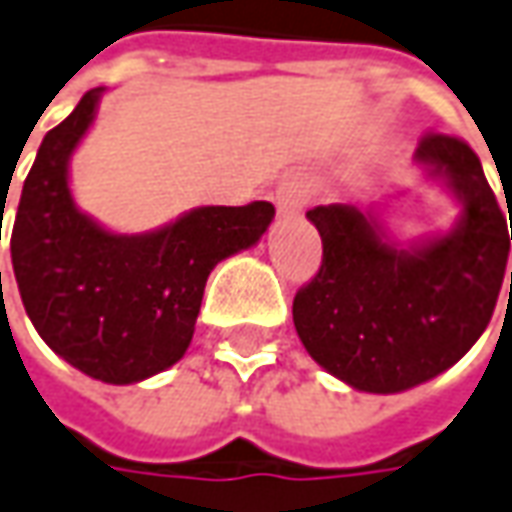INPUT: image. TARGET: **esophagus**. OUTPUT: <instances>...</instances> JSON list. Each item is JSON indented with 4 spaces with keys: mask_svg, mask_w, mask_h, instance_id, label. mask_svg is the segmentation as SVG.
<instances>
[{
    "mask_svg": "<svg viewBox=\"0 0 512 512\" xmlns=\"http://www.w3.org/2000/svg\"><path fill=\"white\" fill-rule=\"evenodd\" d=\"M308 196H311L308 184L302 182L300 176H288L277 187L274 201H277V210L283 212V215H300L305 210V204H308Z\"/></svg>",
    "mask_w": 512,
    "mask_h": 512,
    "instance_id": "esophagus-1",
    "label": "esophagus"
}]
</instances>
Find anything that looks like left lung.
<instances>
[{"label":"left lung","instance_id":"left-lung-1","mask_svg":"<svg viewBox=\"0 0 512 512\" xmlns=\"http://www.w3.org/2000/svg\"><path fill=\"white\" fill-rule=\"evenodd\" d=\"M415 162L462 207L448 232L398 243L387 204L308 210L322 266L294 297V328L316 364L358 392L392 395L446 373L485 333L502 291L512 221L507 232L479 156L426 134Z\"/></svg>","mask_w":512,"mask_h":512}]
</instances>
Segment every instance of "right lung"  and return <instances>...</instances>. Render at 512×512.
Segmentation results:
<instances>
[{
  "label": "right lung",
  "instance_id": "1",
  "mask_svg": "<svg viewBox=\"0 0 512 512\" xmlns=\"http://www.w3.org/2000/svg\"><path fill=\"white\" fill-rule=\"evenodd\" d=\"M103 92H86L41 142L19 198L10 260L24 311L50 350L89 378L137 384L187 353L210 271L255 246L274 207H196L139 235L100 227L72 198L69 159Z\"/></svg>",
  "mask_w": 512,
  "mask_h": 512
}]
</instances>
